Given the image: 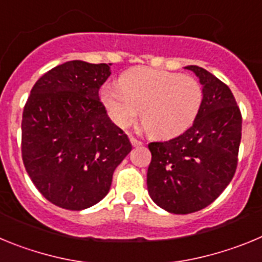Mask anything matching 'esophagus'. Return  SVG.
Returning a JSON list of instances; mask_svg holds the SVG:
<instances>
[{
  "mask_svg": "<svg viewBox=\"0 0 262 262\" xmlns=\"http://www.w3.org/2000/svg\"><path fill=\"white\" fill-rule=\"evenodd\" d=\"M129 142H131V144H133L134 147H140V145H143V143L140 142V140L133 138V136H129Z\"/></svg>",
  "mask_w": 262,
  "mask_h": 262,
  "instance_id": "esophagus-1",
  "label": "esophagus"
}]
</instances>
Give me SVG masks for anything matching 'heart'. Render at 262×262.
Returning <instances> with one entry per match:
<instances>
[{"label":"heart","instance_id":"b5f03b06","mask_svg":"<svg viewBox=\"0 0 262 262\" xmlns=\"http://www.w3.org/2000/svg\"><path fill=\"white\" fill-rule=\"evenodd\" d=\"M101 101L119 128L140 119L155 139H172L190 128L203 101L202 85L190 75L138 67L119 77V86L105 85Z\"/></svg>","mask_w":262,"mask_h":262}]
</instances>
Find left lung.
<instances>
[{"instance_id": "8db88e82", "label": "left lung", "mask_w": 262, "mask_h": 262, "mask_svg": "<svg viewBox=\"0 0 262 262\" xmlns=\"http://www.w3.org/2000/svg\"><path fill=\"white\" fill-rule=\"evenodd\" d=\"M185 68L202 84L198 117L182 135L148 144V193L172 214L200 211L221 195L236 172L242 140V113L230 88L201 67Z\"/></svg>"}]
</instances>
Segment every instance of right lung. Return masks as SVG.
Listing matches in <instances>:
<instances>
[{"instance_id":"1","label":"right lung","mask_w":262,"mask_h":262,"mask_svg":"<svg viewBox=\"0 0 262 262\" xmlns=\"http://www.w3.org/2000/svg\"><path fill=\"white\" fill-rule=\"evenodd\" d=\"M111 64L72 60L41 76L22 117V159L41 195L80 211L108 193L113 173L133 149L108 118L99 88Z\"/></svg>"}]
</instances>
